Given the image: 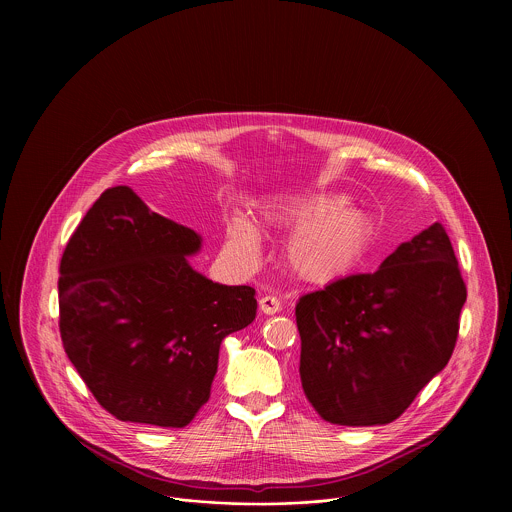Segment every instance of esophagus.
<instances>
[{"mask_svg":"<svg viewBox=\"0 0 512 512\" xmlns=\"http://www.w3.org/2000/svg\"><path fill=\"white\" fill-rule=\"evenodd\" d=\"M280 309H282V303H280V299H278L276 295H264V297L260 299V311H262V313L274 315V313H278Z\"/></svg>","mask_w":512,"mask_h":512,"instance_id":"34e87169","label":"esophagus"}]
</instances>
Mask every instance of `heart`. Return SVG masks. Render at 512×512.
<instances>
[{"mask_svg":"<svg viewBox=\"0 0 512 512\" xmlns=\"http://www.w3.org/2000/svg\"><path fill=\"white\" fill-rule=\"evenodd\" d=\"M278 219L292 228L284 248L288 268L297 278L313 284L335 282L355 272L374 240L370 215L347 203L343 195L303 197L284 209ZM232 236L250 252L258 248L256 234L244 219L234 220Z\"/></svg>","mask_w":512,"mask_h":512,"instance_id":"1","label":"heart"}]
</instances>
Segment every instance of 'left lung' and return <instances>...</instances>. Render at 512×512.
Segmentation results:
<instances>
[{
	"label": "left lung",
	"instance_id": "8db88e82",
	"mask_svg": "<svg viewBox=\"0 0 512 512\" xmlns=\"http://www.w3.org/2000/svg\"><path fill=\"white\" fill-rule=\"evenodd\" d=\"M465 299L439 222L400 244L376 272L301 295L299 376L315 412L339 426L400 418L451 359Z\"/></svg>",
	"mask_w": 512,
	"mask_h": 512
}]
</instances>
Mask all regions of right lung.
Returning <instances> with one entry per match:
<instances>
[{"mask_svg": "<svg viewBox=\"0 0 512 512\" xmlns=\"http://www.w3.org/2000/svg\"><path fill=\"white\" fill-rule=\"evenodd\" d=\"M201 236L124 185L76 226L59 266V329L98 404L122 422L185 428L207 404L222 339L256 317L254 288L222 286L187 256Z\"/></svg>", "mask_w": 512, "mask_h": 512, "instance_id": "1", "label": "right lung"}]
</instances>
